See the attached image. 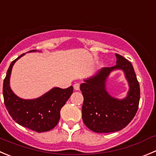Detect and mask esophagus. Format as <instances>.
<instances>
[{
	"label": "esophagus",
	"mask_w": 156,
	"mask_h": 156,
	"mask_svg": "<svg viewBox=\"0 0 156 156\" xmlns=\"http://www.w3.org/2000/svg\"><path fill=\"white\" fill-rule=\"evenodd\" d=\"M74 89L76 90H80V84L79 83H75V84H74Z\"/></svg>",
	"instance_id": "1"
}]
</instances>
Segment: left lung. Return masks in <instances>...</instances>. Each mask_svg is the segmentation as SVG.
<instances>
[{"label":"left lung","instance_id":"obj_1","mask_svg":"<svg viewBox=\"0 0 156 156\" xmlns=\"http://www.w3.org/2000/svg\"><path fill=\"white\" fill-rule=\"evenodd\" d=\"M116 65L103 68L84 79L80 85L84 102L82 120L88 129L107 133L126 127L136 113L140 98V84L132 64L119 54H115ZM121 70L128 82L129 90L124 98L111 96L106 90V81L113 70Z\"/></svg>","mask_w":156,"mask_h":156}]
</instances>
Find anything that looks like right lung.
<instances>
[{"label": "right lung", "mask_w": 156, "mask_h": 156, "mask_svg": "<svg viewBox=\"0 0 156 156\" xmlns=\"http://www.w3.org/2000/svg\"><path fill=\"white\" fill-rule=\"evenodd\" d=\"M30 50L27 52H36ZM40 52V51H38ZM25 53L13 61L7 72L3 85L4 104L13 120L18 124L37 133L53 129L60 119V110L73 92V87L68 88L52 87L42 96L35 99H23L10 88V78L14 63Z\"/></svg>", "instance_id": "add662e5"}]
</instances>
